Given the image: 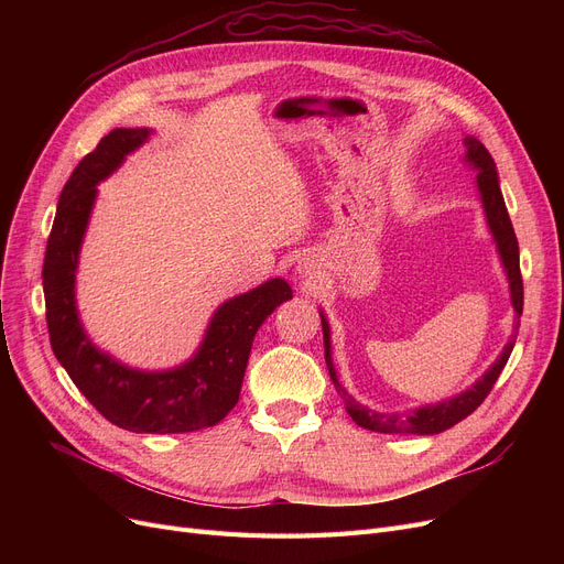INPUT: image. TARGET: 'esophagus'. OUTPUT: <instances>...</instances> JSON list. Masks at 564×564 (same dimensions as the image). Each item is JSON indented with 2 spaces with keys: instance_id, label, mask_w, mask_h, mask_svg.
Here are the masks:
<instances>
[{
  "instance_id": "esophagus-1",
  "label": "esophagus",
  "mask_w": 564,
  "mask_h": 564,
  "mask_svg": "<svg viewBox=\"0 0 564 564\" xmlns=\"http://www.w3.org/2000/svg\"><path fill=\"white\" fill-rule=\"evenodd\" d=\"M297 272H300L306 281H308V279H315V274H317L315 260H313V258H302L300 264H297Z\"/></svg>"
}]
</instances>
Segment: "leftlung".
<instances>
[{
	"label": "left lung",
	"instance_id": "left-lung-1",
	"mask_svg": "<svg viewBox=\"0 0 564 564\" xmlns=\"http://www.w3.org/2000/svg\"><path fill=\"white\" fill-rule=\"evenodd\" d=\"M464 145H466V160L480 171L478 187L482 194L487 221H489V228L498 242L502 264H506V270H508L510 290H512V306H514L517 315L521 317V313H523V279H521V267H519V242H517V235H514V228H512V221L508 215L506 200H502V194L498 187L496 164H494L487 148L478 139L466 137ZM322 334H324V361H327L334 387H336L338 395L343 398L351 421L366 430L381 432V434H438L443 430L457 425L459 421L470 416V413L476 411L485 402V398L491 393L494 383H496L498 375L502 372V368H506L510 354H512V347H514V338H512L508 343V347L502 349L500 359L487 370V375L480 381H476V387H470L466 393H462L453 400L438 402L434 406H423V409L411 411V413H377L372 409L361 406L343 389V383L338 381L334 364H332L329 324L324 317H322Z\"/></svg>",
	"mask_w": 564,
	"mask_h": 564
}]
</instances>
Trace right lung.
<instances>
[{"label":"right lung","mask_w":564,"mask_h":564,"mask_svg":"<svg viewBox=\"0 0 564 564\" xmlns=\"http://www.w3.org/2000/svg\"><path fill=\"white\" fill-rule=\"evenodd\" d=\"M145 137V128L111 130L75 166L58 196L43 262L50 345L79 393L109 423L139 434L196 432L217 425L240 400L256 332L279 304L292 300V290L283 279H272L226 302L215 313L196 357L169 372L130 370L88 343L77 319L73 288L96 183Z\"/></svg>","instance_id":"right-lung-1"}]
</instances>
